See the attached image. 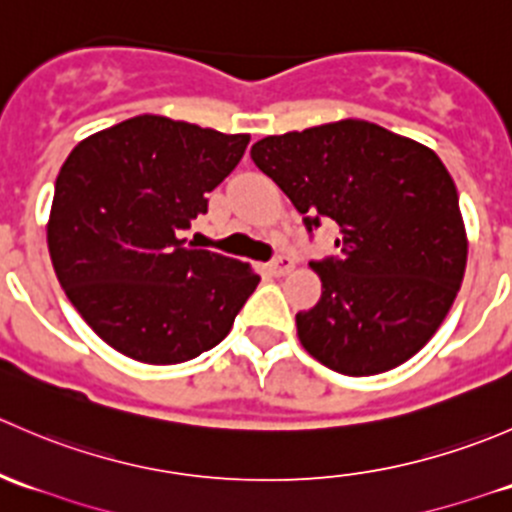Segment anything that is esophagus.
<instances>
[{
    "mask_svg": "<svg viewBox=\"0 0 512 512\" xmlns=\"http://www.w3.org/2000/svg\"><path fill=\"white\" fill-rule=\"evenodd\" d=\"M294 270V260L292 257H287V255H280V257H275V260L270 262V272L275 277H285V275H289V272Z\"/></svg>",
    "mask_w": 512,
    "mask_h": 512,
    "instance_id": "34e87169",
    "label": "esophagus"
}]
</instances>
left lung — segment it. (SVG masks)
<instances>
[{
  "instance_id": "left-lung-1",
  "label": "left lung",
  "mask_w": 512,
  "mask_h": 512,
  "mask_svg": "<svg viewBox=\"0 0 512 512\" xmlns=\"http://www.w3.org/2000/svg\"><path fill=\"white\" fill-rule=\"evenodd\" d=\"M250 156L309 232L322 220L339 227V255L309 262L322 297L297 314L302 347L347 376L411 359L441 327L466 272V227L441 158L356 118L267 136Z\"/></svg>"
}]
</instances>
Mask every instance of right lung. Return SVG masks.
Masks as SVG:
<instances>
[{"mask_svg":"<svg viewBox=\"0 0 512 512\" xmlns=\"http://www.w3.org/2000/svg\"><path fill=\"white\" fill-rule=\"evenodd\" d=\"M247 143V133L143 113L69 153L46 242L66 297L108 347L180 364L227 337L260 275L185 245L183 232L208 213V193Z\"/></svg>","mask_w":512,"mask_h":512,"instance_id":"obj_1","label":"right lung"}]
</instances>
